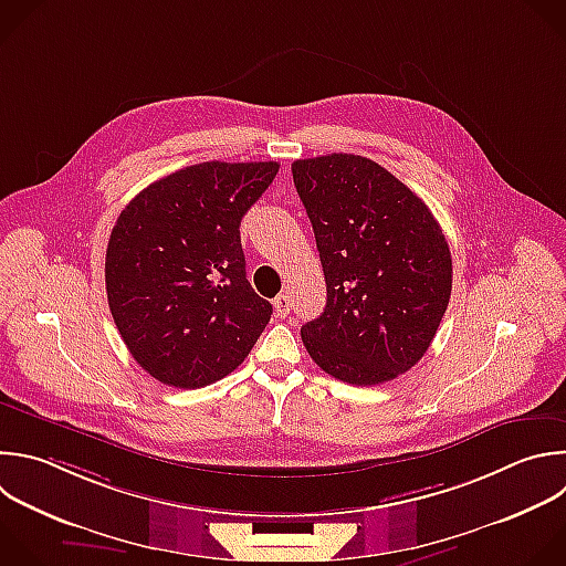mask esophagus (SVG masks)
Listing matches in <instances>:
<instances>
[{
	"instance_id": "34e87169",
	"label": "esophagus",
	"mask_w": 566,
	"mask_h": 566,
	"mask_svg": "<svg viewBox=\"0 0 566 566\" xmlns=\"http://www.w3.org/2000/svg\"><path fill=\"white\" fill-rule=\"evenodd\" d=\"M273 306H275V315L277 317H286L291 313V297L280 293L275 300H273Z\"/></svg>"
}]
</instances>
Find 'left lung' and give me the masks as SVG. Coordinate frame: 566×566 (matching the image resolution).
Here are the masks:
<instances>
[{
	"label": "left lung",
	"mask_w": 566,
	"mask_h": 566,
	"mask_svg": "<svg viewBox=\"0 0 566 566\" xmlns=\"http://www.w3.org/2000/svg\"><path fill=\"white\" fill-rule=\"evenodd\" d=\"M291 170L326 277L324 313L302 326V342L342 382L396 380L422 359L449 306L444 233L411 188L373 159L333 153Z\"/></svg>",
	"instance_id": "obj_1"
}]
</instances>
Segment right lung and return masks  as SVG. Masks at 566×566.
Wrapping results in <instances>:
<instances>
[{"label": "right lung", "instance_id": "add662e5", "mask_svg": "<svg viewBox=\"0 0 566 566\" xmlns=\"http://www.w3.org/2000/svg\"><path fill=\"white\" fill-rule=\"evenodd\" d=\"M277 161H202L135 196L106 249V295L135 361L161 385L200 389L251 353L273 306L247 280L240 222Z\"/></svg>", "mask_w": 566, "mask_h": 566}]
</instances>
